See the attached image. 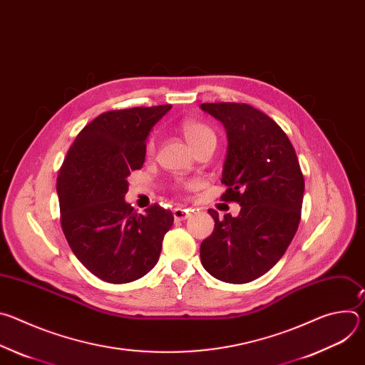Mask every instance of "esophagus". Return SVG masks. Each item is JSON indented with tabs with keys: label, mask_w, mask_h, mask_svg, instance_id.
I'll list each match as a JSON object with an SVG mask.
<instances>
[{
	"label": "esophagus",
	"mask_w": 365,
	"mask_h": 365,
	"mask_svg": "<svg viewBox=\"0 0 365 365\" xmlns=\"http://www.w3.org/2000/svg\"><path fill=\"white\" fill-rule=\"evenodd\" d=\"M189 214H190V211L186 210V207L178 206V207H175V210H173V217H175L176 221H185V220H187Z\"/></svg>",
	"instance_id": "obj_1"
}]
</instances>
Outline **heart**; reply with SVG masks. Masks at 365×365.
I'll return each mask as SVG.
<instances>
[{
    "mask_svg": "<svg viewBox=\"0 0 365 365\" xmlns=\"http://www.w3.org/2000/svg\"><path fill=\"white\" fill-rule=\"evenodd\" d=\"M179 130L183 135V138L186 140V143L196 151L199 150L203 144L210 143V141H215V133L212 131V128L210 125H206L202 121L197 120H185L179 124ZM155 148V138L150 137V140L147 141V153H153ZM185 186L187 187H193L197 186L196 182H189L185 183Z\"/></svg>",
    "mask_w": 365,
    "mask_h": 365,
    "instance_id": "obj_1",
    "label": "heart"
}]
</instances>
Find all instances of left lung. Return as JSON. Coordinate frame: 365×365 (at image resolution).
I'll use <instances>...</instances> for the list:
<instances>
[{"label":"left lung","mask_w":365,"mask_h":365,"mask_svg":"<svg viewBox=\"0 0 365 365\" xmlns=\"http://www.w3.org/2000/svg\"><path fill=\"white\" fill-rule=\"evenodd\" d=\"M200 108L220 120L228 135L221 199L241 205L200 244L205 270L227 283H248L267 273L292 242L302 212L304 179L296 151L280 125L248 103L215 102Z\"/></svg>","instance_id":"1"}]
</instances>
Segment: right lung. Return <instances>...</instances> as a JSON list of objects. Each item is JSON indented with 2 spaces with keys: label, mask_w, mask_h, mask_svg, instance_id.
Masks as SVG:
<instances>
[{
  "label": "right lung",
  "mask_w": 365,
  "mask_h": 365,
  "mask_svg": "<svg viewBox=\"0 0 365 365\" xmlns=\"http://www.w3.org/2000/svg\"><path fill=\"white\" fill-rule=\"evenodd\" d=\"M172 106L98 115L82 128L59 169L61 225L79 262L103 282L121 284L158 263L173 214L159 203L137 214L125 203L127 178L143 168L145 140Z\"/></svg>",
  "instance_id": "add662e5"
}]
</instances>
